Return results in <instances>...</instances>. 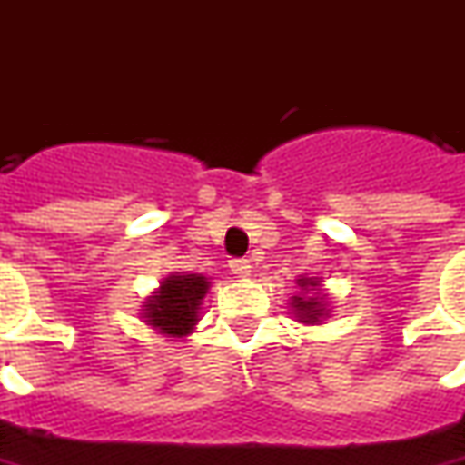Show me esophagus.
<instances>
[{
  "label": "esophagus",
  "mask_w": 465,
  "mask_h": 465,
  "mask_svg": "<svg viewBox=\"0 0 465 465\" xmlns=\"http://www.w3.org/2000/svg\"><path fill=\"white\" fill-rule=\"evenodd\" d=\"M229 269H232L236 276H249V273H252V262H249V259H232V262H229Z\"/></svg>",
  "instance_id": "esophagus-1"
}]
</instances>
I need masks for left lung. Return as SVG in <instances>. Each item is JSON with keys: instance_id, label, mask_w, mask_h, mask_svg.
Masks as SVG:
<instances>
[{"instance_id": "1", "label": "left lung", "mask_w": 465, "mask_h": 465, "mask_svg": "<svg viewBox=\"0 0 465 465\" xmlns=\"http://www.w3.org/2000/svg\"><path fill=\"white\" fill-rule=\"evenodd\" d=\"M296 283H299L302 293L292 296V309L296 312L302 323H319L326 316V302H323V296L322 293H313L319 292V282L303 276V279H296Z\"/></svg>"}]
</instances>
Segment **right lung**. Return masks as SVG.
Wrapping results in <instances>:
<instances>
[{
	"instance_id": "1",
	"label": "right lung",
	"mask_w": 465,
	"mask_h": 465,
	"mask_svg": "<svg viewBox=\"0 0 465 465\" xmlns=\"http://www.w3.org/2000/svg\"><path fill=\"white\" fill-rule=\"evenodd\" d=\"M209 282L202 273H172L146 299L143 319L156 331L172 339H182L199 322V306Z\"/></svg>"
}]
</instances>
